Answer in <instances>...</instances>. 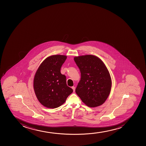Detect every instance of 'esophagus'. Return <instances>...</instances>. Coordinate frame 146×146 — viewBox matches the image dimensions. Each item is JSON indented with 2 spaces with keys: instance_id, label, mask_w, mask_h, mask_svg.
Here are the masks:
<instances>
[{
  "instance_id": "34e87169",
  "label": "esophagus",
  "mask_w": 146,
  "mask_h": 146,
  "mask_svg": "<svg viewBox=\"0 0 146 146\" xmlns=\"http://www.w3.org/2000/svg\"><path fill=\"white\" fill-rule=\"evenodd\" d=\"M72 90H73V91H74V92H75V90H76V88H75V87H74V86H73V87H72Z\"/></svg>"
}]
</instances>
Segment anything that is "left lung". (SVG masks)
Returning <instances> with one entry per match:
<instances>
[{
  "instance_id": "8db88e82",
  "label": "left lung",
  "mask_w": 146,
  "mask_h": 146,
  "mask_svg": "<svg viewBox=\"0 0 146 146\" xmlns=\"http://www.w3.org/2000/svg\"><path fill=\"white\" fill-rule=\"evenodd\" d=\"M81 72V80L76 92L89 107L104 104L111 88V79L107 68L99 57L84 55L74 57Z\"/></svg>"
}]
</instances>
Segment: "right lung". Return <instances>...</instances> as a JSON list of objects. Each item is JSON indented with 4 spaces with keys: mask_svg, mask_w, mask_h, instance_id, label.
Returning <instances> with one entry per match:
<instances>
[{
    "mask_svg": "<svg viewBox=\"0 0 146 146\" xmlns=\"http://www.w3.org/2000/svg\"><path fill=\"white\" fill-rule=\"evenodd\" d=\"M67 56L53 55L47 57L35 72L34 89L39 102L45 107L56 108L65 102L73 90L67 86L66 77L60 69Z\"/></svg>",
    "mask_w": 146,
    "mask_h": 146,
    "instance_id": "1",
    "label": "right lung"
}]
</instances>
